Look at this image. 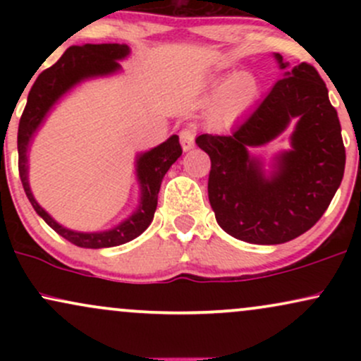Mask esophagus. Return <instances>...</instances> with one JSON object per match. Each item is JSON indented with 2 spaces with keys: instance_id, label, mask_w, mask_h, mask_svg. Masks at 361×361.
I'll return each mask as SVG.
<instances>
[{
  "instance_id": "obj_1",
  "label": "esophagus",
  "mask_w": 361,
  "mask_h": 361,
  "mask_svg": "<svg viewBox=\"0 0 361 361\" xmlns=\"http://www.w3.org/2000/svg\"><path fill=\"white\" fill-rule=\"evenodd\" d=\"M180 142L183 151H188V149L193 147L195 144V128L193 127H185L180 130Z\"/></svg>"
}]
</instances>
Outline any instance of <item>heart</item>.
<instances>
[{
	"label": "heart",
	"instance_id": "1",
	"mask_svg": "<svg viewBox=\"0 0 361 361\" xmlns=\"http://www.w3.org/2000/svg\"><path fill=\"white\" fill-rule=\"evenodd\" d=\"M256 97V81L251 76H239L221 91L212 105V117L219 123L233 122Z\"/></svg>",
	"mask_w": 361,
	"mask_h": 361
}]
</instances>
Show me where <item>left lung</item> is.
I'll use <instances>...</instances> for the list:
<instances>
[{
	"instance_id": "1",
	"label": "left lung",
	"mask_w": 361,
	"mask_h": 361,
	"mask_svg": "<svg viewBox=\"0 0 361 361\" xmlns=\"http://www.w3.org/2000/svg\"><path fill=\"white\" fill-rule=\"evenodd\" d=\"M281 69L287 68L276 54ZM299 118L293 151L281 157L274 176H264L249 149L262 145ZM197 146L210 157L209 200L219 226L251 244H281L316 224L345 173L346 152L338 111L314 66L285 73L270 93L229 135L202 134Z\"/></svg>"
}]
</instances>
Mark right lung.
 Here are the masks:
<instances>
[{"instance_id": "add662e5", "label": "right lung", "mask_w": 361, "mask_h": 361, "mask_svg": "<svg viewBox=\"0 0 361 361\" xmlns=\"http://www.w3.org/2000/svg\"><path fill=\"white\" fill-rule=\"evenodd\" d=\"M128 54V47L126 44H86V45H73L61 56V59L51 68L44 69L37 76V80L28 91L27 105L20 117L18 126V171L20 180H22L23 190L27 193L28 200L35 212L44 219L49 226L56 231L57 234L68 239L69 243L76 244L80 247H111L120 246V244L132 241L147 229L149 224L154 217L157 207V193H159L161 181L173 163L181 156L183 149L180 146L178 135H171L166 142L152 149L139 157L137 161V176L142 186V202H140L139 210L126 222L120 224L115 229L106 231V233H74V231L66 229L52 221L51 215L35 202L32 197L30 186L27 181V147L30 142L32 135L40 126L45 114L57 102L61 94H64L71 86L80 82L81 80L91 76H102V74H110L120 69L118 59L126 57Z\"/></svg>"}]
</instances>
